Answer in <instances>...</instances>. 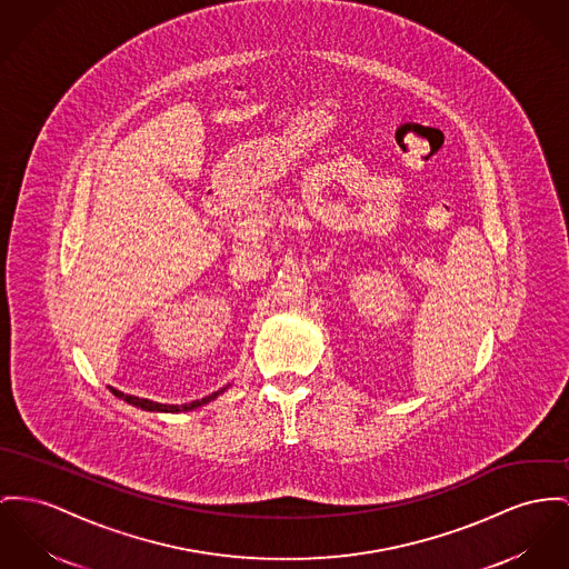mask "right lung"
Returning <instances> with one entry per match:
<instances>
[{"instance_id":"1","label":"right lung","mask_w":569,"mask_h":569,"mask_svg":"<svg viewBox=\"0 0 569 569\" xmlns=\"http://www.w3.org/2000/svg\"><path fill=\"white\" fill-rule=\"evenodd\" d=\"M227 388H222V390H218V392H213V395H209V397H204V399H198V401L186 403V406H166V403H157V401H151V399H140V397H133V395H124V392H120V390H116V388L110 386L112 395L118 397V399H122V401H127L129 406H136V408L144 410V412H163V415H179V412H190V410H196V408H200V406H207L209 401L218 399V397H220V395H222Z\"/></svg>"}]
</instances>
